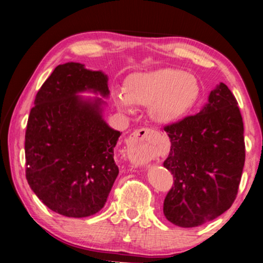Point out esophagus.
<instances>
[{
    "label": "esophagus",
    "mask_w": 263,
    "mask_h": 263,
    "mask_svg": "<svg viewBox=\"0 0 263 263\" xmlns=\"http://www.w3.org/2000/svg\"><path fill=\"white\" fill-rule=\"evenodd\" d=\"M156 136L157 132L151 128H139L133 132L126 140L128 158L140 164L151 159V146Z\"/></svg>",
    "instance_id": "1"
}]
</instances>
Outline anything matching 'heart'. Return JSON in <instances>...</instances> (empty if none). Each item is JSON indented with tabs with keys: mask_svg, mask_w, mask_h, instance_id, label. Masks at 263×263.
<instances>
[{
	"mask_svg": "<svg viewBox=\"0 0 263 263\" xmlns=\"http://www.w3.org/2000/svg\"><path fill=\"white\" fill-rule=\"evenodd\" d=\"M200 92V83L194 74L176 68H161L130 74L124 82V92L114 91V101L127 112L132 111V105H149L154 122L173 124L194 109Z\"/></svg>",
	"mask_w": 263,
	"mask_h": 263,
	"instance_id": "1",
	"label": "heart"
}]
</instances>
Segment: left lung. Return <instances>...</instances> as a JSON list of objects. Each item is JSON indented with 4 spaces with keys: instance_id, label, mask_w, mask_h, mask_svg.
Instances as JSON below:
<instances>
[{
    "instance_id": "left-lung-1",
    "label": "left lung",
    "mask_w": 263,
    "mask_h": 263,
    "mask_svg": "<svg viewBox=\"0 0 263 263\" xmlns=\"http://www.w3.org/2000/svg\"><path fill=\"white\" fill-rule=\"evenodd\" d=\"M171 151L164 167L173 186L164 214L179 227H198L229 210L245 165L243 122L237 102L223 83L216 85L199 114L164 127Z\"/></svg>"
}]
</instances>
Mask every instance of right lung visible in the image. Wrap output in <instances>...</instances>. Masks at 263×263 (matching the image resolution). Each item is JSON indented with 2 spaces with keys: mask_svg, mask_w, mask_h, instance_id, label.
Listing matches in <instances>:
<instances>
[{
  "mask_svg": "<svg viewBox=\"0 0 263 263\" xmlns=\"http://www.w3.org/2000/svg\"><path fill=\"white\" fill-rule=\"evenodd\" d=\"M107 76L84 64L58 65L41 86L26 131V177L42 202L69 218L93 215L105 205L119 170L114 148L120 132L103 119Z\"/></svg>",
  "mask_w": 263,
  "mask_h": 263,
  "instance_id": "add662e5",
  "label": "right lung"
}]
</instances>
